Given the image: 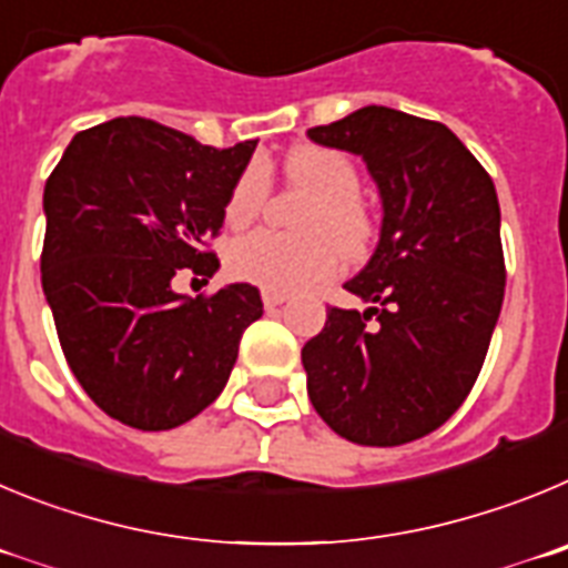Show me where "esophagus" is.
Instances as JSON below:
<instances>
[{
    "label": "esophagus",
    "instance_id": "1",
    "mask_svg": "<svg viewBox=\"0 0 568 568\" xmlns=\"http://www.w3.org/2000/svg\"><path fill=\"white\" fill-rule=\"evenodd\" d=\"M285 300H288V294H285V291L263 288V305H265V308H277V305H283Z\"/></svg>",
    "mask_w": 568,
    "mask_h": 568
}]
</instances>
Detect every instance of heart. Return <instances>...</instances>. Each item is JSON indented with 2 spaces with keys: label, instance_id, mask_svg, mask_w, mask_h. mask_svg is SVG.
I'll use <instances>...</instances> for the list:
<instances>
[{
  "label": "heart",
  "instance_id": "heart-1",
  "mask_svg": "<svg viewBox=\"0 0 568 568\" xmlns=\"http://www.w3.org/2000/svg\"><path fill=\"white\" fill-rule=\"evenodd\" d=\"M285 172L296 186L314 195L303 217L305 234H283L257 229L232 240L226 252L229 272L265 288H303L339 272L342 252L362 257L371 243V214L359 201V170L339 150L303 146L285 158ZM268 195V172L252 161L240 172L226 197L229 226H246L263 209Z\"/></svg>",
  "mask_w": 568,
  "mask_h": 568
}]
</instances>
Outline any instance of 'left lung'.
I'll return each mask as SVG.
<instances>
[{"label":"left lung","mask_w":568,"mask_h":568,"mask_svg":"<svg viewBox=\"0 0 568 568\" xmlns=\"http://www.w3.org/2000/svg\"><path fill=\"white\" fill-rule=\"evenodd\" d=\"M308 138L359 155L382 201L379 243L345 283L371 308H328L303 347L311 405L347 442H416L462 407L498 322L495 183L449 126L390 106H362Z\"/></svg>","instance_id":"1"}]
</instances>
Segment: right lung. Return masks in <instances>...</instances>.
Returning a JSON list of instances; mask_svg holds the SVG:
<instances>
[{
	"label": "right lung",
	"instance_id": "add662e5",
	"mask_svg": "<svg viewBox=\"0 0 568 568\" xmlns=\"http://www.w3.org/2000/svg\"><path fill=\"white\" fill-rule=\"evenodd\" d=\"M257 141L229 150L150 119L79 132L44 183L42 288L61 351L87 396L135 430H172L221 396L260 291L172 288L181 268L212 277L201 252Z\"/></svg>",
	"mask_w": 568,
	"mask_h": 568
}]
</instances>
